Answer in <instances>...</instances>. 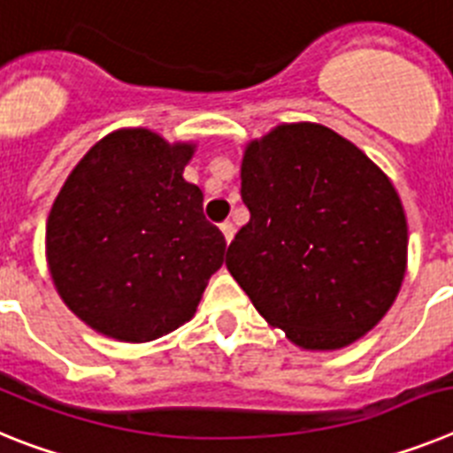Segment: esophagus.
I'll return each mask as SVG.
<instances>
[{
    "label": "esophagus",
    "instance_id": "1",
    "mask_svg": "<svg viewBox=\"0 0 453 453\" xmlns=\"http://www.w3.org/2000/svg\"><path fill=\"white\" fill-rule=\"evenodd\" d=\"M221 232H223V237H226V242L230 243V242H232V237H234V226H232L230 221L221 223Z\"/></svg>",
    "mask_w": 453,
    "mask_h": 453
}]
</instances>
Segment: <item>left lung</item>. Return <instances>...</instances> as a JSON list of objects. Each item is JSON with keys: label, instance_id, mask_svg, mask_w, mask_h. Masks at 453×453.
<instances>
[{"label": "left lung", "instance_id": "8db88e82", "mask_svg": "<svg viewBox=\"0 0 453 453\" xmlns=\"http://www.w3.org/2000/svg\"><path fill=\"white\" fill-rule=\"evenodd\" d=\"M250 221L226 266L271 326L310 351L372 330L406 273L399 194L363 150L317 123L278 125L242 161Z\"/></svg>", "mask_w": 453, "mask_h": 453}]
</instances>
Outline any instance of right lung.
Returning <instances> with one entry per match:
<instances>
[{"label": "right lung", "mask_w": 453, "mask_h": 453, "mask_svg": "<svg viewBox=\"0 0 453 453\" xmlns=\"http://www.w3.org/2000/svg\"><path fill=\"white\" fill-rule=\"evenodd\" d=\"M196 145L118 129L73 168L47 219V265L63 303L120 342H150L196 314L226 237L182 178Z\"/></svg>", "instance_id": "right-lung-1"}]
</instances>
